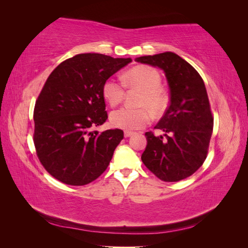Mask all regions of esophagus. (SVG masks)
Segmentation results:
<instances>
[{
    "mask_svg": "<svg viewBox=\"0 0 248 248\" xmlns=\"http://www.w3.org/2000/svg\"><path fill=\"white\" fill-rule=\"evenodd\" d=\"M135 133H134V131H129V130H125L124 131V137H125V138H128V137H131V136H133Z\"/></svg>",
    "mask_w": 248,
    "mask_h": 248,
    "instance_id": "obj_1",
    "label": "esophagus"
}]
</instances>
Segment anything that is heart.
<instances>
[{"instance_id":"b5f03b06","label":"heart","mask_w":248,"mask_h":248,"mask_svg":"<svg viewBox=\"0 0 248 248\" xmlns=\"http://www.w3.org/2000/svg\"><path fill=\"white\" fill-rule=\"evenodd\" d=\"M109 78L103 84L102 93L111 107L118 106L125 96V86L142 90L138 105L141 107H123L110 114V122L114 127L133 130L144 127L151 123L153 114H160L167 106V98L160 89L161 78L156 70L141 65L130 69L123 78ZM125 85H124V84ZM148 108H150L148 109Z\"/></svg>"}]
</instances>
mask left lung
Segmentation results:
<instances>
[{
  "mask_svg": "<svg viewBox=\"0 0 248 248\" xmlns=\"http://www.w3.org/2000/svg\"><path fill=\"white\" fill-rule=\"evenodd\" d=\"M136 62L164 71L170 88V105L155 129L145 133L147 145L141 159L163 181L174 183L194 174L206 160L213 117L203 80L199 72L172 52L136 58Z\"/></svg>",
  "mask_w": 248,
  "mask_h": 248,
  "instance_id": "left-lung-1",
  "label": "left lung"
}]
</instances>
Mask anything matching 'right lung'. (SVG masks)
Masks as SVG:
<instances>
[{
	"label": "right lung",
	"instance_id": "add662e5",
	"mask_svg": "<svg viewBox=\"0 0 248 248\" xmlns=\"http://www.w3.org/2000/svg\"><path fill=\"white\" fill-rule=\"evenodd\" d=\"M130 58L78 54L49 74L34 108L37 157L54 178L85 186L105 172L124 138L121 129L98 133L108 119L103 84Z\"/></svg>",
	"mask_w": 248,
	"mask_h": 248
}]
</instances>
